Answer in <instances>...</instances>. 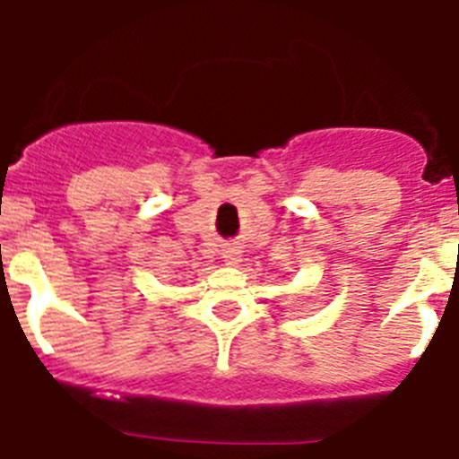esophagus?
<instances>
[{"mask_svg":"<svg viewBox=\"0 0 459 459\" xmlns=\"http://www.w3.org/2000/svg\"><path fill=\"white\" fill-rule=\"evenodd\" d=\"M222 257H225L227 264H237L238 257H241V253H238V248H227L225 253H222Z\"/></svg>","mask_w":459,"mask_h":459,"instance_id":"obj_1","label":"esophagus"}]
</instances>
